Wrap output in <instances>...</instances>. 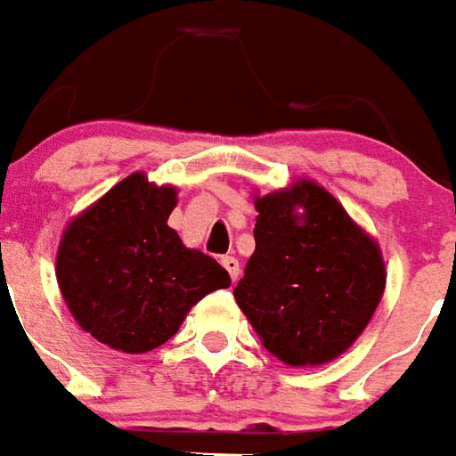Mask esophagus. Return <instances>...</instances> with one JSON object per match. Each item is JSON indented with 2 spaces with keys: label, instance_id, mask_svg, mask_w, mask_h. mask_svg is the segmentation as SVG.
Instances as JSON below:
<instances>
[{
  "label": "esophagus",
  "instance_id": "esophagus-1",
  "mask_svg": "<svg viewBox=\"0 0 456 456\" xmlns=\"http://www.w3.org/2000/svg\"><path fill=\"white\" fill-rule=\"evenodd\" d=\"M221 265L228 270V274H231V280H238L240 277V263H238V257H233V255H225V257H221Z\"/></svg>",
  "mask_w": 456,
  "mask_h": 456
}]
</instances>
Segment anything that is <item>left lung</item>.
Returning a JSON list of instances; mask_svg holds the SVG:
<instances>
[{
    "mask_svg": "<svg viewBox=\"0 0 456 456\" xmlns=\"http://www.w3.org/2000/svg\"><path fill=\"white\" fill-rule=\"evenodd\" d=\"M302 205L305 213L297 216ZM255 253L235 302L287 366H319L366 329L386 287V267L344 206L312 182L255 201Z\"/></svg>",
    "mask_w": 456,
    "mask_h": 456,
    "instance_id": "obj_1",
    "label": "left lung"
}]
</instances>
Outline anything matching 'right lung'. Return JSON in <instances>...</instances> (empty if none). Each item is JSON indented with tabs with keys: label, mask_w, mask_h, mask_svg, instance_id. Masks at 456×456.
<instances>
[{
	"label": "right lung",
	"mask_w": 456,
	"mask_h": 456,
	"mask_svg": "<svg viewBox=\"0 0 456 456\" xmlns=\"http://www.w3.org/2000/svg\"><path fill=\"white\" fill-rule=\"evenodd\" d=\"M171 186L132 174L112 186L63 233L56 257L70 314L100 344L144 354L169 341L199 299L231 287V274L189 250L167 225Z\"/></svg>",
	"instance_id": "right-lung-1"
}]
</instances>
